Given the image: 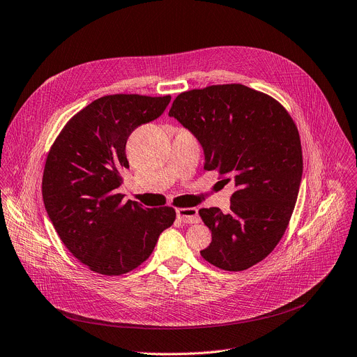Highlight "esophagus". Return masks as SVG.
I'll use <instances>...</instances> for the list:
<instances>
[{"instance_id":"34e87169","label":"esophagus","mask_w":357,"mask_h":357,"mask_svg":"<svg viewBox=\"0 0 357 357\" xmlns=\"http://www.w3.org/2000/svg\"><path fill=\"white\" fill-rule=\"evenodd\" d=\"M177 218L183 223H188V225H193V223H199L200 222V217H199V211L195 207H185V208H177Z\"/></svg>"}]
</instances>
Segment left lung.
<instances>
[{
	"instance_id": "1",
	"label": "left lung",
	"mask_w": 357,
	"mask_h": 357,
	"mask_svg": "<svg viewBox=\"0 0 357 357\" xmlns=\"http://www.w3.org/2000/svg\"><path fill=\"white\" fill-rule=\"evenodd\" d=\"M169 116L199 140L204 169L236 185L229 213L217 207L199 211L211 231L202 257L227 271L261 261L287 229L303 174L290 114L267 94L223 84L178 94Z\"/></svg>"
}]
</instances>
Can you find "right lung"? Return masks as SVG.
Listing matches in <instances>:
<instances>
[{"label":"right lung","instance_id":"right-lung-1","mask_svg":"<svg viewBox=\"0 0 357 357\" xmlns=\"http://www.w3.org/2000/svg\"><path fill=\"white\" fill-rule=\"evenodd\" d=\"M170 100L139 94L97 98L66 124L47 155V214L73 256L96 273L120 276L139 267L176 220L173 207L144 208L119 193L128 169V135L158 119Z\"/></svg>","mask_w":357,"mask_h":357}]
</instances>
